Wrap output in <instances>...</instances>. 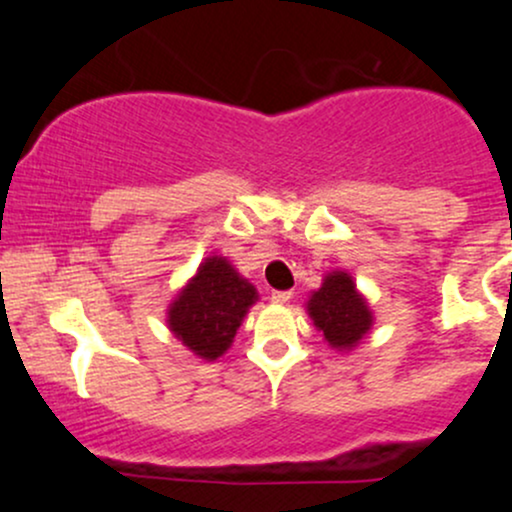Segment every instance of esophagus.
Instances as JSON below:
<instances>
[{"label": "esophagus", "mask_w": 512, "mask_h": 512, "mask_svg": "<svg viewBox=\"0 0 512 512\" xmlns=\"http://www.w3.org/2000/svg\"><path fill=\"white\" fill-rule=\"evenodd\" d=\"M293 296V291H272V303H289Z\"/></svg>", "instance_id": "34e87169"}]
</instances>
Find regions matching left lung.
I'll list each match as a JSON object with an SVG mask.
<instances>
[{
    "mask_svg": "<svg viewBox=\"0 0 512 512\" xmlns=\"http://www.w3.org/2000/svg\"><path fill=\"white\" fill-rule=\"evenodd\" d=\"M308 315L325 342L337 351H351L373 327L366 298L346 272H330L308 298Z\"/></svg>",
    "mask_w": 512,
    "mask_h": 512,
    "instance_id": "left-lung-1",
    "label": "left lung"
}]
</instances>
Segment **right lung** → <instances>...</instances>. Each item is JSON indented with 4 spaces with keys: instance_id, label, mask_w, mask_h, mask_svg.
<instances>
[{
    "instance_id": "1",
    "label": "right lung",
    "mask_w": 512,
    "mask_h": 512,
    "mask_svg": "<svg viewBox=\"0 0 512 512\" xmlns=\"http://www.w3.org/2000/svg\"><path fill=\"white\" fill-rule=\"evenodd\" d=\"M255 301V286L226 257L211 255L168 305L166 322L192 354L216 361L233 344L240 322Z\"/></svg>"
}]
</instances>
